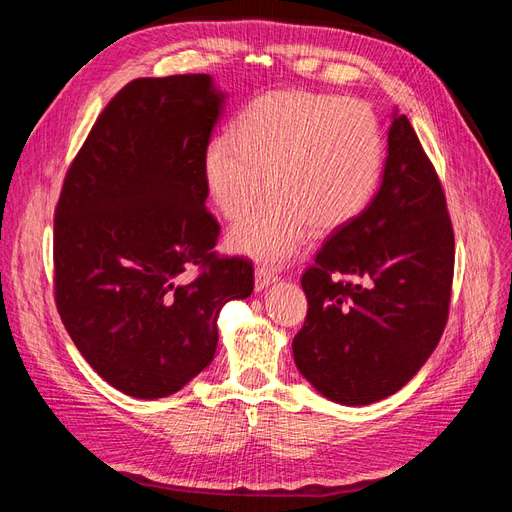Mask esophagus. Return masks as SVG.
<instances>
[{
  "label": "esophagus",
  "instance_id": "esophagus-1",
  "mask_svg": "<svg viewBox=\"0 0 512 512\" xmlns=\"http://www.w3.org/2000/svg\"><path fill=\"white\" fill-rule=\"evenodd\" d=\"M277 280V271L267 267V265H258L256 267V290H265Z\"/></svg>",
  "mask_w": 512,
  "mask_h": 512
}]
</instances>
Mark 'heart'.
<instances>
[{
  "mask_svg": "<svg viewBox=\"0 0 512 512\" xmlns=\"http://www.w3.org/2000/svg\"><path fill=\"white\" fill-rule=\"evenodd\" d=\"M384 141L371 106L314 91L256 98L235 132L213 136L203 175L213 205L235 222L254 207L265 181L271 194L230 230L232 250L282 262L318 232L344 228L376 194Z\"/></svg>",
  "mask_w": 512,
  "mask_h": 512,
  "instance_id": "b5f03b06",
  "label": "heart"
}]
</instances>
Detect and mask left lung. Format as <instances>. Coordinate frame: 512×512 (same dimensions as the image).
I'll return each instance as SVG.
<instances>
[{"label": "left lung", "instance_id": "obj_1", "mask_svg": "<svg viewBox=\"0 0 512 512\" xmlns=\"http://www.w3.org/2000/svg\"><path fill=\"white\" fill-rule=\"evenodd\" d=\"M453 271L440 177L408 117L395 113L380 190L301 275L307 316L292 339L294 363L337 404L397 393L440 342Z\"/></svg>", "mask_w": 512, "mask_h": 512}]
</instances>
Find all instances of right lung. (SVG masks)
<instances>
[{"instance_id": "right-lung-1", "label": "right lung", "mask_w": 512, "mask_h": 512, "mask_svg": "<svg viewBox=\"0 0 512 512\" xmlns=\"http://www.w3.org/2000/svg\"><path fill=\"white\" fill-rule=\"evenodd\" d=\"M224 98L209 74L130 81L61 185L57 312L85 361L130 397H168L198 376L220 309L254 290L250 260L213 252L220 224L205 207L203 158Z\"/></svg>"}]
</instances>
